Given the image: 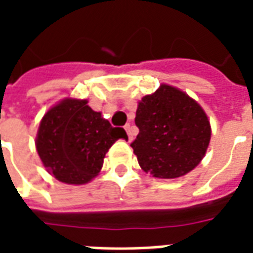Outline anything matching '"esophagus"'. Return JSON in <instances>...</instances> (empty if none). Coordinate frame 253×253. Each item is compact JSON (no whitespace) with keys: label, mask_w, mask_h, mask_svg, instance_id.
<instances>
[{"label":"esophagus","mask_w":253,"mask_h":253,"mask_svg":"<svg viewBox=\"0 0 253 253\" xmlns=\"http://www.w3.org/2000/svg\"><path fill=\"white\" fill-rule=\"evenodd\" d=\"M125 130H126L127 135H128V139H130V141H132V139H134V131H132L131 125H130V123H128V125H126V126H125Z\"/></svg>","instance_id":"obj_1"}]
</instances>
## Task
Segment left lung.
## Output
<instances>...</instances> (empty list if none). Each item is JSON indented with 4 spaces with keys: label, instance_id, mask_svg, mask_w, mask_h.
I'll return each mask as SVG.
<instances>
[{
    "label": "left lung",
    "instance_id": "obj_1",
    "mask_svg": "<svg viewBox=\"0 0 253 253\" xmlns=\"http://www.w3.org/2000/svg\"><path fill=\"white\" fill-rule=\"evenodd\" d=\"M139 134L131 143L138 164L159 179L191 172L205 157L211 127L201 105L180 89L167 84L138 103Z\"/></svg>",
    "mask_w": 253,
    "mask_h": 253
}]
</instances>
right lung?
<instances>
[{"label":"right lung","mask_w":253,"mask_h":253,"mask_svg":"<svg viewBox=\"0 0 253 253\" xmlns=\"http://www.w3.org/2000/svg\"><path fill=\"white\" fill-rule=\"evenodd\" d=\"M122 127H112L86 100L67 99L42 118L36 150L44 168L66 184H86L99 175L105 153L119 139Z\"/></svg>","instance_id":"add662e5"}]
</instances>
